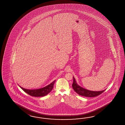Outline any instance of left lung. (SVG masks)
Segmentation results:
<instances>
[{
	"label": "left lung",
	"mask_w": 125,
	"mask_h": 125,
	"mask_svg": "<svg viewBox=\"0 0 125 125\" xmlns=\"http://www.w3.org/2000/svg\"><path fill=\"white\" fill-rule=\"evenodd\" d=\"M72 88L79 95L81 96L89 97H93L96 96H98L103 93L104 91H93L86 89L84 88L80 87V85H78L76 83L74 77H73V83L72 84Z\"/></svg>",
	"instance_id": "8db88e82"
}]
</instances>
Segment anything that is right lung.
Returning <instances> with one entry per match:
<instances>
[{
  "label": "right lung",
  "instance_id": "obj_1",
  "mask_svg": "<svg viewBox=\"0 0 125 125\" xmlns=\"http://www.w3.org/2000/svg\"><path fill=\"white\" fill-rule=\"evenodd\" d=\"M55 82V80H54L53 82L51 83L50 84L45 86L44 88H41L39 89H25L22 88L20 86H19L23 90L30 96H35V97L44 96L47 95L48 93H50L51 91L52 90Z\"/></svg>",
  "mask_w": 125,
  "mask_h": 125
}]
</instances>
